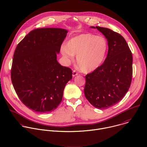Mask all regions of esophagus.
Here are the masks:
<instances>
[{
	"mask_svg": "<svg viewBox=\"0 0 147 147\" xmlns=\"http://www.w3.org/2000/svg\"><path fill=\"white\" fill-rule=\"evenodd\" d=\"M78 74V73L76 71V70H73V77H74V76H77Z\"/></svg>",
	"mask_w": 147,
	"mask_h": 147,
	"instance_id": "34e87169",
	"label": "esophagus"
}]
</instances>
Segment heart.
I'll return each mask as SVG.
<instances>
[{
  "label": "heart",
  "mask_w": 147,
  "mask_h": 147,
  "mask_svg": "<svg viewBox=\"0 0 147 147\" xmlns=\"http://www.w3.org/2000/svg\"><path fill=\"white\" fill-rule=\"evenodd\" d=\"M108 50V42L103 36L82 34L70 39L61 52L68 62L77 55V63L83 72H92L103 63Z\"/></svg>",
  "instance_id": "1"
}]
</instances>
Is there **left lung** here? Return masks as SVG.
Listing matches in <instances>:
<instances>
[{
  "label": "left lung",
  "mask_w": 147,
  "mask_h": 147,
  "mask_svg": "<svg viewBox=\"0 0 147 147\" xmlns=\"http://www.w3.org/2000/svg\"><path fill=\"white\" fill-rule=\"evenodd\" d=\"M96 28L107 40L108 54L98 69L86 75L84 91L93 106L103 110L121 100L128 91L132 80L133 57L120 34L106 28Z\"/></svg>",
  "instance_id": "1"
}]
</instances>
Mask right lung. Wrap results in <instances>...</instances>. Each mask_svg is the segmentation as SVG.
Here are the masks:
<instances>
[{
	"instance_id": "add662e5",
	"label": "right lung",
	"mask_w": 147,
	"mask_h": 147,
	"mask_svg": "<svg viewBox=\"0 0 147 147\" xmlns=\"http://www.w3.org/2000/svg\"><path fill=\"white\" fill-rule=\"evenodd\" d=\"M67 30L39 28L30 31L17 45L11 69L17 94L28 108L45 113L54 110L72 78V70L57 60Z\"/></svg>"
}]
</instances>
